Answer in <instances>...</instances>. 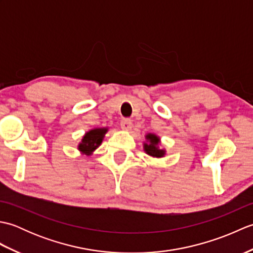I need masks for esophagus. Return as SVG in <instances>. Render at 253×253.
I'll use <instances>...</instances> for the list:
<instances>
[{"label":"esophagus","mask_w":253,"mask_h":253,"mask_svg":"<svg viewBox=\"0 0 253 253\" xmlns=\"http://www.w3.org/2000/svg\"><path fill=\"white\" fill-rule=\"evenodd\" d=\"M121 127L123 130H130L131 129V121L127 120V118H124L121 121Z\"/></svg>","instance_id":"1"}]
</instances>
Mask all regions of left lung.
I'll return each mask as SVG.
<instances>
[{"mask_svg": "<svg viewBox=\"0 0 253 253\" xmlns=\"http://www.w3.org/2000/svg\"><path fill=\"white\" fill-rule=\"evenodd\" d=\"M146 142L143 143V150L148 155L152 158H163L165 155V150L161 149L159 146L161 143L160 137L155 133H148L146 135Z\"/></svg>", "mask_w": 253, "mask_h": 253, "instance_id": "left-lung-1", "label": "left lung"}]
</instances>
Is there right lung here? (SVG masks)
Returning a JSON list of instances; mask_svg holds the SVG:
<instances>
[{
	"label": "right lung",
	"instance_id": "1",
	"mask_svg": "<svg viewBox=\"0 0 253 253\" xmlns=\"http://www.w3.org/2000/svg\"><path fill=\"white\" fill-rule=\"evenodd\" d=\"M109 130V128L102 127V128H93L89 131L84 133L82 141L78 144V150L83 154L91 155L93 153L96 148L100 147L104 139L105 133Z\"/></svg>",
	"mask_w": 253,
	"mask_h": 253
}]
</instances>
